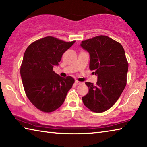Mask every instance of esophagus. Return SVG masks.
Listing matches in <instances>:
<instances>
[{
	"label": "esophagus",
	"instance_id": "1",
	"mask_svg": "<svg viewBox=\"0 0 147 147\" xmlns=\"http://www.w3.org/2000/svg\"><path fill=\"white\" fill-rule=\"evenodd\" d=\"M75 83H76L77 85H80V84H81V83H82L81 82H80V81H77V80L75 81Z\"/></svg>",
	"mask_w": 147,
	"mask_h": 147
}]
</instances>
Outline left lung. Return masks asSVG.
Listing matches in <instances>:
<instances>
[{"label":"left lung","instance_id":"obj_1","mask_svg":"<svg viewBox=\"0 0 147 147\" xmlns=\"http://www.w3.org/2000/svg\"><path fill=\"white\" fill-rule=\"evenodd\" d=\"M81 47L90 55L89 68L98 78L96 84L85 82L89 91L83 104L94 112L111 108L122 93L127 82L128 63L122 45L105 35L83 40Z\"/></svg>","mask_w":147,"mask_h":147}]
</instances>
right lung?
I'll return each instance as SVG.
<instances>
[{"mask_svg": "<svg viewBox=\"0 0 147 147\" xmlns=\"http://www.w3.org/2000/svg\"><path fill=\"white\" fill-rule=\"evenodd\" d=\"M75 42L46 37L33 42L25 51L20 68L25 92L30 102L42 112L58 109L75 81L72 77L62 78L53 71Z\"/></svg>", "mask_w": 147, "mask_h": 147, "instance_id": "right-lung-1", "label": "right lung"}]
</instances>
